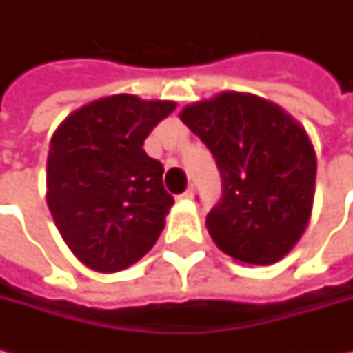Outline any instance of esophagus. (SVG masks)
I'll use <instances>...</instances> for the list:
<instances>
[{
	"label": "esophagus",
	"mask_w": 353,
	"mask_h": 353,
	"mask_svg": "<svg viewBox=\"0 0 353 353\" xmlns=\"http://www.w3.org/2000/svg\"><path fill=\"white\" fill-rule=\"evenodd\" d=\"M192 196H194V186H188V190L183 192V194H179L176 200H179V202H186V200H192Z\"/></svg>",
	"instance_id": "34e87169"
}]
</instances>
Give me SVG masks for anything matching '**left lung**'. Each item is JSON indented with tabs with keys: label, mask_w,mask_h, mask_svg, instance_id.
I'll use <instances>...</instances> for the list:
<instances>
[{
	"label": "left lung",
	"mask_w": 353,
	"mask_h": 353,
	"mask_svg": "<svg viewBox=\"0 0 353 353\" xmlns=\"http://www.w3.org/2000/svg\"><path fill=\"white\" fill-rule=\"evenodd\" d=\"M179 117L222 174V200L206 216L214 243L241 263H277L305 234L314 202L316 153L305 128L243 92L190 103Z\"/></svg>",
	"instance_id": "1"
}]
</instances>
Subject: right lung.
<instances>
[{
	"label": "right lung",
	"instance_id": "right-lung-1",
	"mask_svg": "<svg viewBox=\"0 0 353 353\" xmlns=\"http://www.w3.org/2000/svg\"><path fill=\"white\" fill-rule=\"evenodd\" d=\"M176 108L116 94L82 105L50 137L47 204L78 261L100 273L137 263L155 245L174 200L143 143Z\"/></svg>",
	"mask_w": 353,
	"mask_h": 353
}]
</instances>
